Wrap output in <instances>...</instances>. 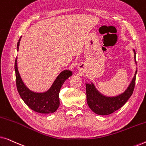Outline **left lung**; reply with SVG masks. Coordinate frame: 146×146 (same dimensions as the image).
<instances>
[{
    "instance_id": "obj_1",
    "label": "left lung",
    "mask_w": 146,
    "mask_h": 146,
    "mask_svg": "<svg viewBox=\"0 0 146 146\" xmlns=\"http://www.w3.org/2000/svg\"><path fill=\"white\" fill-rule=\"evenodd\" d=\"M134 58L135 61V50ZM136 73L137 70L135 71L134 77L126 90L121 94L115 97L104 96L96 89L93 84H86V100L90 108L97 114L106 115L111 114L122 107L132 95L135 87Z\"/></svg>"
}]
</instances>
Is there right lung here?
Instances as JSON below:
<instances>
[{"label":"right lung","instance_id":"right-lung-1","mask_svg":"<svg viewBox=\"0 0 146 146\" xmlns=\"http://www.w3.org/2000/svg\"><path fill=\"white\" fill-rule=\"evenodd\" d=\"M20 41L21 38L17 43V50H19ZM17 61V56L15 64L17 88L20 96L25 103L36 112L51 113L56 111L60 105V90L66 80L72 74V72L70 70L62 71L58 76L48 90L44 93H36L30 90L23 83L18 70Z\"/></svg>","mask_w":146,"mask_h":146}]
</instances>
